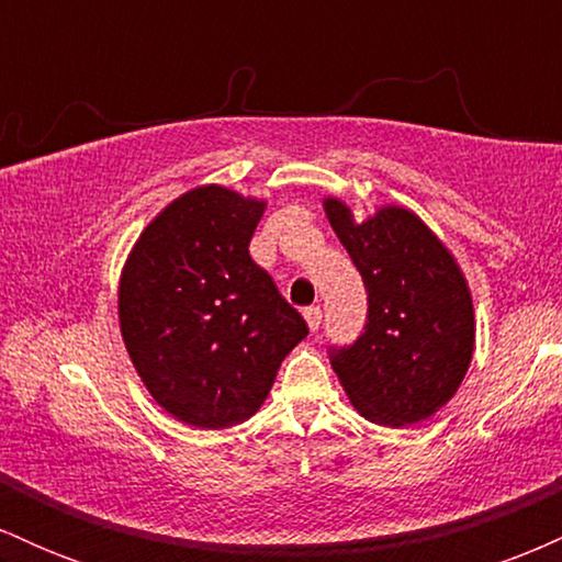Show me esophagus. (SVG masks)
<instances>
[{
  "mask_svg": "<svg viewBox=\"0 0 562 562\" xmlns=\"http://www.w3.org/2000/svg\"><path fill=\"white\" fill-rule=\"evenodd\" d=\"M303 319H306V325H308V330H319V325H322V308L319 306H308L306 312H303Z\"/></svg>",
  "mask_w": 562,
  "mask_h": 562,
  "instance_id": "esophagus-1",
  "label": "esophagus"
}]
</instances>
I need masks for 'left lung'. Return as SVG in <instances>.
<instances>
[{"label":"left lung","mask_w":562,"mask_h":562,"mask_svg":"<svg viewBox=\"0 0 562 562\" xmlns=\"http://www.w3.org/2000/svg\"><path fill=\"white\" fill-rule=\"evenodd\" d=\"M327 222L362 274L370 314L353 346L333 357L348 402L364 420L406 428L449 404L475 351L465 272L415 211L389 203L359 218L322 198Z\"/></svg>","instance_id":"1"}]
</instances>
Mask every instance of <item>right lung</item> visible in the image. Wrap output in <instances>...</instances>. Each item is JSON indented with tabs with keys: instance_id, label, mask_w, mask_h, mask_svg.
Here are the masks:
<instances>
[{
	"instance_id": "add662e5",
	"label": "right lung",
	"mask_w": 562,
	"mask_h": 562,
	"mask_svg": "<svg viewBox=\"0 0 562 562\" xmlns=\"http://www.w3.org/2000/svg\"><path fill=\"white\" fill-rule=\"evenodd\" d=\"M263 211L267 200L232 187H192L142 229L121 269L128 359L156 404L190 428L254 417L308 333L248 256Z\"/></svg>"
}]
</instances>
